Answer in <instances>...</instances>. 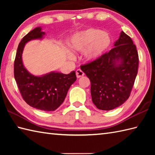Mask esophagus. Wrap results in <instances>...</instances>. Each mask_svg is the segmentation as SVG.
Wrapping results in <instances>:
<instances>
[{"label":"esophagus","mask_w":155,"mask_h":155,"mask_svg":"<svg viewBox=\"0 0 155 155\" xmlns=\"http://www.w3.org/2000/svg\"><path fill=\"white\" fill-rule=\"evenodd\" d=\"M76 75H77V78H81L82 77H83L84 75V73L82 71V70H81V69H77V71H76Z\"/></svg>","instance_id":"obj_1"}]
</instances>
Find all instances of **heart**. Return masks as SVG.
Returning a JSON list of instances; mask_svg holds the SVG:
<instances>
[{"instance_id":"obj_1","label":"heart","mask_w":155,"mask_h":155,"mask_svg":"<svg viewBox=\"0 0 155 155\" xmlns=\"http://www.w3.org/2000/svg\"><path fill=\"white\" fill-rule=\"evenodd\" d=\"M111 42V37L108 32L97 28H89L75 34L71 38L69 46L75 51H83L88 47L86 57L88 59L93 60L106 52ZM68 57L72 58V54H68Z\"/></svg>"}]
</instances>
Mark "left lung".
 I'll list each match as a JSON object with an SVG mask.
<instances>
[{
    "label": "left lung",
    "mask_w": 155,
    "mask_h": 155,
    "mask_svg": "<svg viewBox=\"0 0 155 155\" xmlns=\"http://www.w3.org/2000/svg\"><path fill=\"white\" fill-rule=\"evenodd\" d=\"M121 61V63L116 62ZM139 67V54L131 38L123 31L114 47L95 60L81 66L91 87L92 101L98 109L110 110L130 95Z\"/></svg>",
    "instance_id": "1"
}]
</instances>
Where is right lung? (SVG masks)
Wrapping results in <instances>:
<instances>
[{"mask_svg":"<svg viewBox=\"0 0 155 155\" xmlns=\"http://www.w3.org/2000/svg\"><path fill=\"white\" fill-rule=\"evenodd\" d=\"M44 32L40 27L29 32L20 42L14 63L15 78L21 96L31 107L45 111H53L63 103L67 92L77 80L75 71L65 74L51 72L35 77L22 64V53L25 44L32 39L41 38Z\"/></svg>","mask_w":155,"mask_h":155,"instance_id":"obj_1","label":"right lung"}]
</instances>
